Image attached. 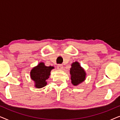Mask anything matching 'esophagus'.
I'll list each match as a JSON object with an SVG mask.
<instances>
[{"label":"esophagus","mask_w":120,"mask_h":120,"mask_svg":"<svg viewBox=\"0 0 120 120\" xmlns=\"http://www.w3.org/2000/svg\"><path fill=\"white\" fill-rule=\"evenodd\" d=\"M57 69H58V70H62L63 69V66L62 64H58L57 65Z\"/></svg>","instance_id":"34e87169"}]
</instances>
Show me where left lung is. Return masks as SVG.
<instances>
[{
  "instance_id": "left-lung-1",
  "label": "left lung",
  "mask_w": 120,
  "mask_h": 120,
  "mask_svg": "<svg viewBox=\"0 0 120 120\" xmlns=\"http://www.w3.org/2000/svg\"><path fill=\"white\" fill-rule=\"evenodd\" d=\"M70 69L71 82L74 86H78L86 80V73L78 62H73Z\"/></svg>"
}]
</instances>
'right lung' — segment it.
Here are the masks:
<instances>
[{
  "mask_svg": "<svg viewBox=\"0 0 120 120\" xmlns=\"http://www.w3.org/2000/svg\"><path fill=\"white\" fill-rule=\"evenodd\" d=\"M55 68L52 66H46L44 62H40L33 67L30 72V78L34 82V86L41 88L47 85V80L50 76L51 71Z\"/></svg>",
  "mask_w": 120,
  "mask_h": 120,
  "instance_id": "obj_1",
  "label": "right lung"
}]
</instances>
